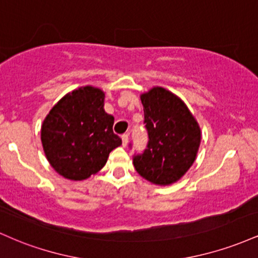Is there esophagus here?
<instances>
[{
  "label": "esophagus",
  "instance_id": "obj_1",
  "mask_svg": "<svg viewBox=\"0 0 258 258\" xmlns=\"http://www.w3.org/2000/svg\"><path fill=\"white\" fill-rule=\"evenodd\" d=\"M121 139H122V146L126 147L127 144H128V135H127V133H125V135L121 136Z\"/></svg>",
  "mask_w": 258,
  "mask_h": 258
}]
</instances>
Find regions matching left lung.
Listing matches in <instances>:
<instances>
[{
	"mask_svg": "<svg viewBox=\"0 0 258 258\" xmlns=\"http://www.w3.org/2000/svg\"><path fill=\"white\" fill-rule=\"evenodd\" d=\"M147 149L133 158L136 171L156 185H170L184 176L197 159L201 131L194 115L178 96L164 87L141 94Z\"/></svg>",
	"mask_w": 258,
	"mask_h": 258,
	"instance_id": "8db88e82",
	"label": "left lung"
}]
</instances>
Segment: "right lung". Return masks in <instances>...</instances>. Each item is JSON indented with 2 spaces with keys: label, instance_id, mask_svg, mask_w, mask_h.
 <instances>
[{
  "label": "right lung",
  "instance_id": "1",
  "mask_svg": "<svg viewBox=\"0 0 258 258\" xmlns=\"http://www.w3.org/2000/svg\"><path fill=\"white\" fill-rule=\"evenodd\" d=\"M105 93L85 86L67 93L41 126L47 160L64 178L84 180L102 170L109 154L121 146L112 132L114 116L104 110Z\"/></svg>",
  "mask_w": 258,
  "mask_h": 258
}]
</instances>
